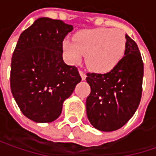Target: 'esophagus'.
Returning a JSON list of instances; mask_svg holds the SVG:
<instances>
[{"label": "esophagus", "instance_id": "esophagus-1", "mask_svg": "<svg viewBox=\"0 0 156 156\" xmlns=\"http://www.w3.org/2000/svg\"><path fill=\"white\" fill-rule=\"evenodd\" d=\"M79 74H80V76H81V78H82V80H85L86 78H87V75H86V73L83 71V70H79Z\"/></svg>", "mask_w": 156, "mask_h": 156}]
</instances>
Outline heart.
Here are the masks:
<instances>
[{"instance_id":"obj_1","label":"heart","mask_w":156,"mask_h":156,"mask_svg":"<svg viewBox=\"0 0 156 156\" xmlns=\"http://www.w3.org/2000/svg\"><path fill=\"white\" fill-rule=\"evenodd\" d=\"M64 54L70 62H78L86 56L87 66L98 72H108L120 62L126 49L123 31L110 28L84 30L62 43Z\"/></svg>"}]
</instances>
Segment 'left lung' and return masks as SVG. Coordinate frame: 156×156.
Masks as SVG:
<instances>
[{"label":"left lung","instance_id":"left-lung-1","mask_svg":"<svg viewBox=\"0 0 156 156\" xmlns=\"http://www.w3.org/2000/svg\"><path fill=\"white\" fill-rule=\"evenodd\" d=\"M126 49L109 72H87L91 93L87 98V117L101 132L115 131L126 124L140 102L144 66L140 52L127 34Z\"/></svg>","mask_w":156,"mask_h":156}]
</instances>
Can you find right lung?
I'll return each instance as SVG.
<instances>
[{"label":"right lung","mask_w":156,"mask_h":156,"mask_svg":"<svg viewBox=\"0 0 156 156\" xmlns=\"http://www.w3.org/2000/svg\"><path fill=\"white\" fill-rule=\"evenodd\" d=\"M73 26L41 17L24 30L11 59L10 88L26 117L50 123L62 112L63 101L81 81L78 68L62 60V41Z\"/></svg>","instance_id":"add662e5"}]
</instances>
